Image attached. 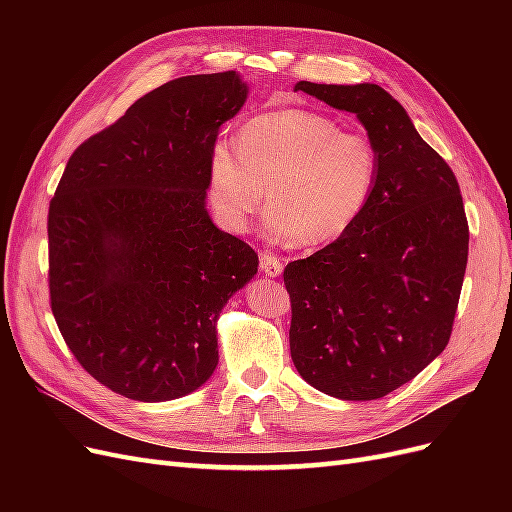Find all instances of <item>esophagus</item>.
<instances>
[{
    "instance_id": "obj_1",
    "label": "esophagus",
    "mask_w": 512,
    "mask_h": 512,
    "mask_svg": "<svg viewBox=\"0 0 512 512\" xmlns=\"http://www.w3.org/2000/svg\"><path fill=\"white\" fill-rule=\"evenodd\" d=\"M260 269H262V273H267L269 277H280L282 269H284V262H282L280 256L265 252V254H260Z\"/></svg>"
}]
</instances>
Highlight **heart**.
I'll use <instances>...</instances> for the list:
<instances>
[{"label":"heart","mask_w":512,"mask_h":512,"mask_svg":"<svg viewBox=\"0 0 512 512\" xmlns=\"http://www.w3.org/2000/svg\"><path fill=\"white\" fill-rule=\"evenodd\" d=\"M380 177V151L365 132L342 130L316 111L258 115L209 151L207 200L215 220L245 232L265 203L277 237L303 245L337 239L367 209Z\"/></svg>","instance_id":"obj_1"}]
</instances>
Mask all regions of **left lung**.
Returning a JSON list of instances; mask_svg holds the SVG:
<instances>
[{
    "mask_svg": "<svg viewBox=\"0 0 512 512\" xmlns=\"http://www.w3.org/2000/svg\"><path fill=\"white\" fill-rule=\"evenodd\" d=\"M294 91L359 117L380 177L359 220L284 269L292 363L331 397L380 399L451 339L470 241L459 183L382 87L301 81Z\"/></svg>",
    "mask_w": 512,
    "mask_h": 512,
    "instance_id": "left-lung-1",
    "label": "left lung"
}]
</instances>
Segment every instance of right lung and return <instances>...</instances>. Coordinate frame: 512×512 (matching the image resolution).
<instances>
[{
    "mask_svg": "<svg viewBox=\"0 0 512 512\" xmlns=\"http://www.w3.org/2000/svg\"><path fill=\"white\" fill-rule=\"evenodd\" d=\"M235 70L164 83L74 149L49 205V292L61 337L136 401L196 391L218 365L226 301L258 254L205 209L209 151L239 113Z\"/></svg>",
    "mask_w": 512,
    "mask_h": 512,
    "instance_id": "right-lung-1",
    "label": "right lung"
}]
</instances>
